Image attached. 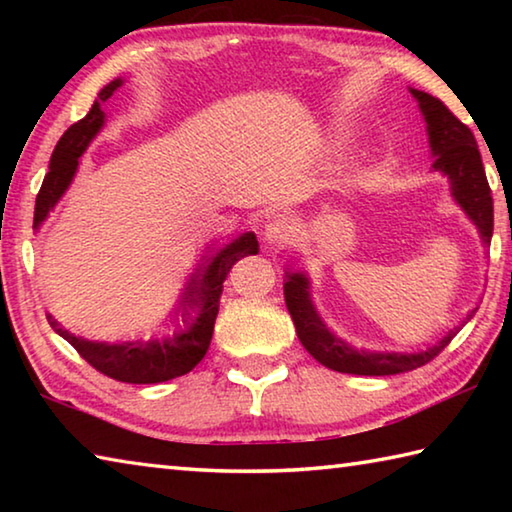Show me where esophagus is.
I'll return each mask as SVG.
<instances>
[{
  "label": "esophagus",
  "instance_id": "1",
  "mask_svg": "<svg viewBox=\"0 0 512 512\" xmlns=\"http://www.w3.org/2000/svg\"><path fill=\"white\" fill-rule=\"evenodd\" d=\"M293 235V225L287 219V216H277L271 223L266 225L264 230V239L268 246H282L287 244V239Z\"/></svg>",
  "mask_w": 512,
  "mask_h": 512
}]
</instances>
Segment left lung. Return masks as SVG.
Listing matches in <instances>:
<instances>
[{
  "mask_svg": "<svg viewBox=\"0 0 512 512\" xmlns=\"http://www.w3.org/2000/svg\"><path fill=\"white\" fill-rule=\"evenodd\" d=\"M411 94L418 101L424 124H427L429 149L433 155L431 169L447 176L452 198L467 214V219L476 225L483 246H490L492 225H495L492 194L483 171L479 146H476L472 131L463 121H458L440 99L413 88ZM284 300H287V309L293 318V325H296L298 339L305 345V350L311 357L318 363H323L329 370L370 377L397 375V372H409L424 366L440 350H445V345L461 332V327L476 311L472 309L461 325L449 329L443 339L429 345L427 350L381 352L354 348L352 343L343 341L341 336H336L325 325L314 300H311V280L305 271H284Z\"/></svg>",
  "mask_w": 512,
  "mask_h": 512,
  "instance_id": "obj_1",
  "label": "left lung"
}]
</instances>
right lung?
Segmentation results:
<instances>
[{"label": "right lung", "mask_w": 512, "mask_h": 512, "mask_svg": "<svg viewBox=\"0 0 512 512\" xmlns=\"http://www.w3.org/2000/svg\"><path fill=\"white\" fill-rule=\"evenodd\" d=\"M124 79H115L103 85L97 101L92 103L88 115L67 128L60 137L54 153L49 160V171L36 198V214H33V230H40V225L47 221L49 212L58 205L60 198L72 185V180L79 171L81 155L88 149L90 142L99 135L106 124V103L115 94ZM259 244L255 232H241L237 239L216 250H205L201 262L189 275L183 293L173 309L169 311V323H173V332L167 336H153L149 341H88L83 336H74L58 320L47 314L49 325L54 332L63 336L67 343H72L76 352L97 368L103 375H108L126 384H160V381L176 379L187 375L198 361L205 357L210 348L214 320L219 314V300L223 293V282L228 277L230 268L241 257L257 255Z\"/></svg>", "instance_id": "obj_1"}]
</instances>
